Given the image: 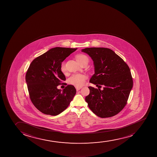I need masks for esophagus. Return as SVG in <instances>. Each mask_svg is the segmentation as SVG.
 <instances>
[{
    "label": "esophagus",
    "mask_w": 157,
    "mask_h": 157,
    "mask_svg": "<svg viewBox=\"0 0 157 157\" xmlns=\"http://www.w3.org/2000/svg\"><path fill=\"white\" fill-rule=\"evenodd\" d=\"M82 87H79V86H76V90L77 91H78V90H80L81 89Z\"/></svg>",
    "instance_id": "obj_1"
}]
</instances>
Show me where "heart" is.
<instances>
[{
  "instance_id": "1",
  "label": "heart",
  "mask_w": 157,
  "mask_h": 157,
  "mask_svg": "<svg viewBox=\"0 0 157 157\" xmlns=\"http://www.w3.org/2000/svg\"><path fill=\"white\" fill-rule=\"evenodd\" d=\"M76 59L79 63L84 61H88V57L84 55H77L76 56ZM60 70L63 73H65L66 71V67H65V63H63L61 64ZM86 78V76L84 74H75L69 78L68 82L69 83L76 86H82L85 83Z\"/></svg>"
}]
</instances>
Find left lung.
Wrapping results in <instances>:
<instances>
[{
  "instance_id": "1",
  "label": "left lung",
  "mask_w": 157,
  "mask_h": 157,
  "mask_svg": "<svg viewBox=\"0 0 157 157\" xmlns=\"http://www.w3.org/2000/svg\"><path fill=\"white\" fill-rule=\"evenodd\" d=\"M94 61V74L90 82L98 86H89L90 94L85 100L94 113L101 118L117 114L127 104L133 81L129 67L113 50L105 48L82 50ZM103 86V89L100 87Z\"/></svg>"
}]
</instances>
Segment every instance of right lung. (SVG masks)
Here are the masks:
<instances>
[{
	"label": "right lung",
	"mask_w": 157,
	"mask_h": 157,
	"mask_svg": "<svg viewBox=\"0 0 157 157\" xmlns=\"http://www.w3.org/2000/svg\"><path fill=\"white\" fill-rule=\"evenodd\" d=\"M77 48L56 47L32 61L25 75L30 98L42 113L55 116L67 109L76 90L68 85L62 91L57 86L66 80L61 64Z\"/></svg>",
	"instance_id": "add662e5"
}]
</instances>
